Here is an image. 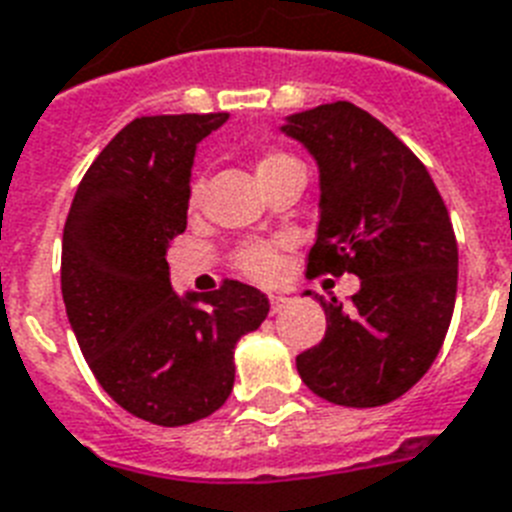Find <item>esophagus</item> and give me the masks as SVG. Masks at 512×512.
I'll return each mask as SVG.
<instances>
[{
    "label": "esophagus",
    "instance_id": "1",
    "mask_svg": "<svg viewBox=\"0 0 512 512\" xmlns=\"http://www.w3.org/2000/svg\"><path fill=\"white\" fill-rule=\"evenodd\" d=\"M268 302H270V313H281V310L289 305V297H284V294H270Z\"/></svg>",
    "mask_w": 512,
    "mask_h": 512
}]
</instances>
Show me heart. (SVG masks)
Instances as JSON below:
<instances>
[{
    "instance_id": "b5f03b06",
    "label": "heart",
    "mask_w": 512,
    "mask_h": 512,
    "mask_svg": "<svg viewBox=\"0 0 512 512\" xmlns=\"http://www.w3.org/2000/svg\"><path fill=\"white\" fill-rule=\"evenodd\" d=\"M294 157H289L286 152H276V149H268L263 155L257 157L255 170L257 176L265 173L270 168H278L284 162H292ZM199 194H202V184L194 181L189 191V202L191 207L199 202ZM236 268L242 270L244 276L257 281V284H273L278 276H281V268H284V260H281V247L276 242H255L247 244L236 252Z\"/></svg>"
}]
</instances>
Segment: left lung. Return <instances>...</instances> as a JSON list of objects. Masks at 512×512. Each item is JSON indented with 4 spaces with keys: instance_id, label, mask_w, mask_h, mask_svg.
Returning a JSON list of instances; mask_svg holds the SVG:
<instances>
[{
    "instance_id": "1",
    "label": "left lung",
    "mask_w": 512,
    "mask_h": 512,
    "mask_svg": "<svg viewBox=\"0 0 512 512\" xmlns=\"http://www.w3.org/2000/svg\"><path fill=\"white\" fill-rule=\"evenodd\" d=\"M284 134L321 168V223L307 273L360 276L350 310L315 294L328 328L297 355V371L334 405H386L421 381L450 328L458 294L450 213L426 165L352 102L297 112Z\"/></svg>"
}]
</instances>
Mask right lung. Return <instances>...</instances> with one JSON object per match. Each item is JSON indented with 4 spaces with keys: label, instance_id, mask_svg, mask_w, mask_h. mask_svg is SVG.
<instances>
[{
    "label": "right lung",
    "instance_id": "add662e5",
    "mask_svg": "<svg viewBox=\"0 0 512 512\" xmlns=\"http://www.w3.org/2000/svg\"><path fill=\"white\" fill-rule=\"evenodd\" d=\"M228 112L144 115L91 162L62 231V299L99 386L123 410L186 426L234 389V347L265 321L263 292L226 278L178 297L170 242L186 231L197 144Z\"/></svg>",
    "mask_w": 512,
    "mask_h": 512
}]
</instances>
